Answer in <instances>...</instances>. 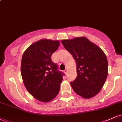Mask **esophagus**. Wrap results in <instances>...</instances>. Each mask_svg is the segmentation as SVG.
Returning a JSON list of instances; mask_svg holds the SVG:
<instances>
[{
    "label": "esophagus",
    "mask_w": 122,
    "mask_h": 122,
    "mask_svg": "<svg viewBox=\"0 0 122 122\" xmlns=\"http://www.w3.org/2000/svg\"><path fill=\"white\" fill-rule=\"evenodd\" d=\"M68 72V68H66V69L65 70V71H64V72H65V73L66 74V75Z\"/></svg>",
    "instance_id": "esophagus-1"
}]
</instances>
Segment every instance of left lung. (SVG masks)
<instances>
[{"label": "left lung", "mask_w": 122, "mask_h": 122, "mask_svg": "<svg viewBox=\"0 0 122 122\" xmlns=\"http://www.w3.org/2000/svg\"><path fill=\"white\" fill-rule=\"evenodd\" d=\"M61 43L76 62L77 77L72 89L85 99L94 97L103 88L108 75V61L100 47L85 37L64 40Z\"/></svg>", "instance_id": "1"}]
</instances>
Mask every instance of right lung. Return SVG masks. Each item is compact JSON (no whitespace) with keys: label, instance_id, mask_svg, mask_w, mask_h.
Returning <instances> with one entry per match:
<instances>
[{"label":"right lung","instance_id":"right-lung-1","mask_svg":"<svg viewBox=\"0 0 122 122\" xmlns=\"http://www.w3.org/2000/svg\"><path fill=\"white\" fill-rule=\"evenodd\" d=\"M60 46L59 41L40 40L23 53L21 75L27 91L42 102L51 101L58 95L64 73L57 71L51 56Z\"/></svg>","mask_w":122,"mask_h":122}]
</instances>
